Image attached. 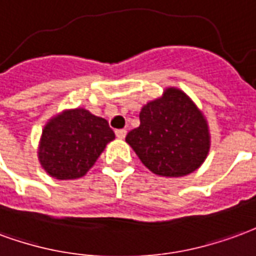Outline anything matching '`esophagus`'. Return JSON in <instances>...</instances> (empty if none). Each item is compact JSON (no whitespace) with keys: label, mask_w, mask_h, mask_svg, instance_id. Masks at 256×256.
<instances>
[{"label":"esophagus","mask_w":256,"mask_h":256,"mask_svg":"<svg viewBox=\"0 0 256 256\" xmlns=\"http://www.w3.org/2000/svg\"><path fill=\"white\" fill-rule=\"evenodd\" d=\"M126 135V130H116V136L118 138V139H124Z\"/></svg>","instance_id":"34e87169"}]
</instances>
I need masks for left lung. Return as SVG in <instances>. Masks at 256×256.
<instances>
[{
	"label": "left lung",
	"instance_id": "obj_1",
	"mask_svg": "<svg viewBox=\"0 0 256 256\" xmlns=\"http://www.w3.org/2000/svg\"><path fill=\"white\" fill-rule=\"evenodd\" d=\"M140 126L126 142L143 165L164 177L187 176L202 165L210 150L208 126L182 90L169 87L161 98L142 108Z\"/></svg>",
	"mask_w": 256,
	"mask_h": 256
}]
</instances>
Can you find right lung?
Here are the masks:
<instances>
[{"label": "right lung", "instance_id": "obj_1", "mask_svg": "<svg viewBox=\"0 0 256 256\" xmlns=\"http://www.w3.org/2000/svg\"><path fill=\"white\" fill-rule=\"evenodd\" d=\"M114 139L109 122L88 110H64L44 126L38 158L49 176L58 180L83 177L106 144Z\"/></svg>", "mask_w": 256, "mask_h": 256}]
</instances>
